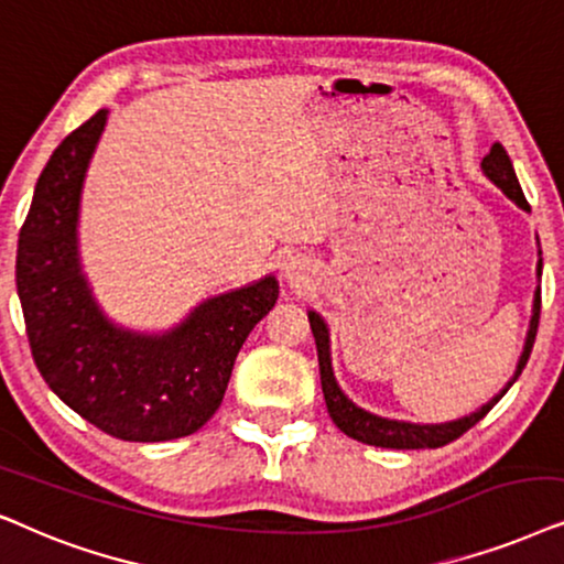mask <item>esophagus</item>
<instances>
[{
	"mask_svg": "<svg viewBox=\"0 0 564 564\" xmlns=\"http://www.w3.org/2000/svg\"><path fill=\"white\" fill-rule=\"evenodd\" d=\"M281 268H283V278H286L291 286H304V283L310 281V268L304 265V260L294 258V254H291Z\"/></svg>",
	"mask_w": 564,
	"mask_h": 564,
	"instance_id": "obj_1",
	"label": "esophagus"
}]
</instances>
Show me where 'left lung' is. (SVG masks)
I'll return each mask as SVG.
<instances>
[{
    "label": "left lung",
    "instance_id": "left-lung-1",
    "mask_svg": "<svg viewBox=\"0 0 564 564\" xmlns=\"http://www.w3.org/2000/svg\"><path fill=\"white\" fill-rule=\"evenodd\" d=\"M482 170L485 175L492 180L495 185L500 187L502 193L508 195L513 204H518L523 212H531L529 200L523 198L521 185H518V177L513 172V164H510V156L502 144H492L490 154L482 160ZM539 275H542V260H539ZM539 314H542V289H536L534 296V317H531V327H529V337L527 345H523L521 360H518L516 377L508 381V387L502 389L500 394H495L485 408H479L477 412H471L467 417L454 420V423H441V425H415V423H400V420H387L379 415H371V412L360 410L352 404L348 397L340 392L337 381L333 377V366H329V337H327V325L325 319L319 317L317 312H310V325L314 333V340H317V358H319V379H322V394H325V404L333 423L340 427L345 435L360 441V444L369 446H381V448H438L452 444V441L459 438L469 431L471 425H477L487 412H490L495 404L500 402V397L513 387V381L521 377L523 366L531 356V348H534L536 340V327H539Z\"/></svg>",
    "mask_w": 564,
    "mask_h": 564
}]
</instances>
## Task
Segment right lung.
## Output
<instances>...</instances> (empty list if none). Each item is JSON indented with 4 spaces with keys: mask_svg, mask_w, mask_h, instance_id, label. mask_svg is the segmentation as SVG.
<instances>
[{
    "mask_svg": "<svg viewBox=\"0 0 564 564\" xmlns=\"http://www.w3.org/2000/svg\"><path fill=\"white\" fill-rule=\"evenodd\" d=\"M108 110L74 129L37 177L18 242V296L30 352L58 400L120 441L183 438L224 400L237 352L275 306L273 275L208 299L167 335L102 317L77 258L82 180Z\"/></svg>",
    "mask_w": 564,
    "mask_h": 564,
    "instance_id": "obj_1",
    "label": "right lung"
}]
</instances>
